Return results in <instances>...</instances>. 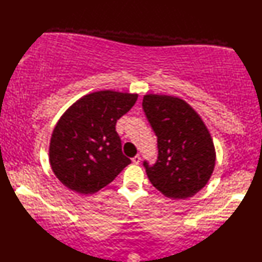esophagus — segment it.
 I'll return each instance as SVG.
<instances>
[{"label": "esophagus", "instance_id": "34e87169", "mask_svg": "<svg viewBox=\"0 0 262 262\" xmlns=\"http://www.w3.org/2000/svg\"><path fill=\"white\" fill-rule=\"evenodd\" d=\"M133 163H134V164H140V162H141V157H140V155H136V157H134V158H133Z\"/></svg>", "mask_w": 262, "mask_h": 262}]
</instances>
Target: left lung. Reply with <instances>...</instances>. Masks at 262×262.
Instances as JSON below:
<instances>
[{
    "instance_id": "8db88e82",
    "label": "left lung",
    "mask_w": 262,
    "mask_h": 262,
    "mask_svg": "<svg viewBox=\"0 0 262 262\" xmlns=\"http://www.w3.org/2000/svg\"><path fill=\"white\" fill-rule=\"evenodd\" d=\"M143 109L158 136V160L144 161L152 185L165 197L186 199L210 179L216 152L200 116L185 100L163 94H146Z\"/></svg>"
}]
</instances>
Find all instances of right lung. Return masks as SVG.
Here are the masks:
<instances>
[{
	"instance_id": "1",
	"label": "right lung",
	"mask_w": 262,
	"mask_h": 262,
	"mask_svg": "<svg viewBox=\"0 0 262 262\" xmlns=\"http://www.w3.org/2000/svg\"><path fill=\"white\" fill-rule=\"evenodd\" d=\"M137 97L111 90L93 92L60 117L49 144V162L65 187L82 194L94 193L132 162L122 154L116 122Z\"/></svg>"
}]
</instances>
